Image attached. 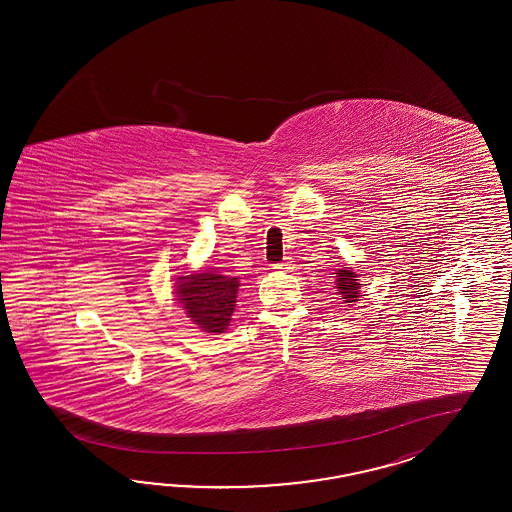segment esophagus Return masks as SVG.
Wrapping results in <instances>:
<instances>
[{
	"label": "esophagus",
	"instance_id": "obj_1",
	"mask_svg": "<svg viewBox=\"0 0 512 512\" xmlns=\"http://www.w3.org/2000/svg\"><path fill=\"white\" fill-rule=\"evenodd\" d=\"M274 268L276 270H293V261H291V257H287L281 263L274 264Z\"/></svg>",
	"mask_w": 512,
	"mask_h": 512
}]
</instances>
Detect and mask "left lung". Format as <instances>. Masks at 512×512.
Segmentation results:
<instances>
[{"label": "left lung", "mask_w": 512, "mask_h": 512, "mask_svg": "<svg viewBox=\"0 0 512 512\" xmlns=\"http://www.w3.org/2000/svg\"><path fill=\"white\" fill-rule=\"evenodd\" d=\"M334 278H336V289H338L345 306H353L360 296H364L360 293L362 283L358 281L357 274L349 266L338 268Z\"/></svg>", "instance_id": "obj_1"}]
</instances>
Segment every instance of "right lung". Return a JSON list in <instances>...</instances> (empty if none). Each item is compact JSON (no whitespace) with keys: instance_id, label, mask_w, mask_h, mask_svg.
Listing matches in <instances>:
<instances>
[{"instance_id":"obj_1","label":"right lung","mask_w":512,"mask_h":512,"mask_svg":"<svg viewBox=\"0 0 512 512\" xmlns=\"http://www.w3.org/2000/svg\"><path fill=\"white\" fill-rule=\"evenodd\" d=\"M238 287V278L223 276L212 268L176 278L174 295L197 328L221 334L231 323Z\"/></svg>"}]
</instances>
